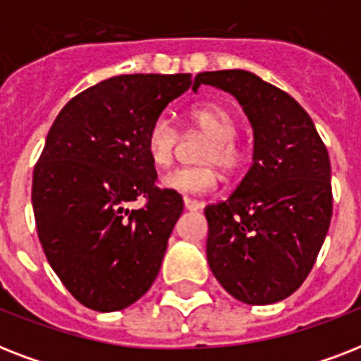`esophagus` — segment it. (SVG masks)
<instances>
[{"label":"esophagus","instance_id":"34e87169","mask_svg":"<svg viewBox=\"0 0 361 361\" xmlns=\"http://www.w3.org/2000/svg\"><path fill=\"white\" fill-rule=\"evenodd\" d=\"M183 206H185V209H189V212H197V209L202 208L204 204L198 202V200H192V198L189 197H183Z\"/></svg>","mask_w":361,"mask_h":361}]
</instances>
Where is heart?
<instances>
[{
    "label": "heart",
    "instance_id": "heart-1",
    "mask_svg": "<svg viewBox=\"0 0 361 361\" xmlns=\"http://www.w3.org/2000/svg\"><path fill=\"white\" fill-rule=\"evenodd\" d=\"M187 120L191 129L208 136L197 153V161L202 164L183 166L163 176V187L176 192L204 195L212 192L219 183L215 166L226 176H236L247 161L245 147L236 140L238 121L232 112L221 104H197L189 110ZM180 142V130L169 118H157L146 133V152L153 166H170L176 157Z\"/></svg>",
    "mask_w": 361,
    "mask_h": 361
}]
</instances>
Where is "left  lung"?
Instances as JSON below:
<instances>
[{
    "label": "left lung",
    "instance_id": "left-lung-1",
    "mask_svg": "<svg viewBox=\"0 0 361 361\" xmlns=\"http://www.w3.org/2000/svg\"><path fill=\"white\" fill-rule=\"evenodd\" d=\"M195 84L232 93L255 130L245 178L228 200L204 209L209 268L240 302H281L313 269L330 228L328 149L307 112L249 71L200 73Z\"/></svg>",
    "mask_w": 361,
    "mask_h": 361
}]
</instances>
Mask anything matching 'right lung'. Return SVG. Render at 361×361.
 <instances>
[{
    "label": "right lung",
    "mask_w": 361,
    "mask_h": 361,
    "mask_svg": "<svg viewBox=\"0 0 361 361\" xmlns=\"http://www.w3.org/2000/svg\"><path fill=\"white\" fill-rule=\"evenodd\" d=\"M191 84L112 76L71 99L48 130L31 185L37 234L65 288L93 311L129 307L157 277L183 200L155 185L146 133ZM136 197L145 206L129 209Z\"/></svg>",
    "instance_id": "obj_1"
}]
</instances>
